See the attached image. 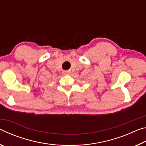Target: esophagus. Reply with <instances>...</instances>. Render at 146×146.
<instances>
[{
    "label": "esophagus",
    "instance_id": "obj_1",
    "mask_svg": "<svg viewBox=\"0 0 146 146\" xmlns=\"http://www.w3.org/2000/svg\"><path fill=\"white\" fill-rule=\"evenodd\" d=\"M70 71H67V70H65V71H63V74L64 75H68V74H70Z\"/></svg>",
    "mask_w": 146,
    "mask_h": 146
}]
</instances>
